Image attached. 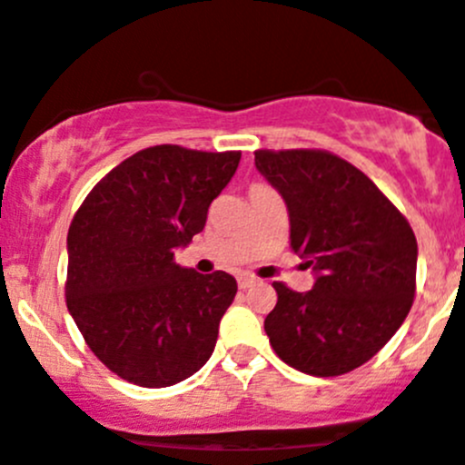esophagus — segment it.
<instances>
[{"instance_id": "esophagus-1", "label": "esophagus", "mask_w": 465, "mask_h": 465, "mask_svg": "<svg viewBox=\"0 0 465 465\" xmlns=\"http://www.w3.org/2000/svg\"><path fill=\"white\" fill-rule=\"evenodd\" d=\"M255 284H258V280H255L253 275H240L238 277V286L242 288V291H247V288L255 286Z\"/></svg>"}]
</instances>
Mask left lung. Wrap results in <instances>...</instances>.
<instances>
[{
    "mask_svg": "<svg viewBox=\"0 0 465 465\" xmlns=\"http://www.w3.org/2000/svg\"><path fill=\"white\" fill-rule=\"evenodd\" d=\"M255 168L284 196L291 251L317 271L308 292L273 282L277 303L264 319L271 348L311 376L356 370L413 306V229L365 173L330 151L262 148Z\"/></svg>",
    "mask_w": 465,
    "mask_h": 465,
    "instance_id": "obj_1",
    "label": "left lung"
}]
</instances>
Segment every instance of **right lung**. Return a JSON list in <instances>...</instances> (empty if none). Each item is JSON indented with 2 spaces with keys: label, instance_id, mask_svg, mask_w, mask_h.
Returning a JSON list of instances; mask_svg holds the SVG:
<instances>
[{
  "label": "right lung",
  "instance_id": "right-lung-1",
  "mask_svg": "<svg viewBox=\"0 0 465 465\" xmlns=\"http://www.w3.org/2000/svg\"><path fill=\"white\" fill-rule=\"evenodd\" d=\"M240 151L143 148L106 173L67 233L65 302L89 350L122 381L159 389L205 365L238 284L201 275L174 249L203 232Z\"/></svg>",
  "mask_w": 465,
  "mask_h": 465
}]
</instances>
